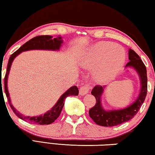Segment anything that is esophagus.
Here are the masks:
<instances>
[{"instance_id":"esophagus-1","label":"esophagus","mask_w":155,"mask_h":155,"mask_svg":"<svg viewBox=\"0 0 155 155\" xmlns=\"http://www.w3.org/2000/svg\"><path fill=\"white\" fill-rule=\"evenodd\" d=\"M90 90V86L89 85H85L79 89V94L81 96H84L88 93Z\"/></svg>"}]
</instances>
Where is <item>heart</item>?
<instances>
[{
	"label": "heart",
	"instance_id": "1",
	"mask_svg": "<svg viewBox=\"0 0 155 155\" xmlns=\"http://www.w3.org/2000/svg\"><path fill=\"white\" fill-rule=\"evenodd\" d=\"M126 54L124 49L110 41H101L85 52L81 66L96 70L94 78L100 83H106L119 74L124 67Z\"/></svg>",
	"mask_w": 155,
	"mask_h": 155
}]
</instances>
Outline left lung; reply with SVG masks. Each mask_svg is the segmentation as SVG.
Instances as JSON below:
<instances>
[{
    "instance_id": "left-lung-1",
    "label": "left lung",
    "mask_w": 155,
    "mask_h": 155,
    "mask_svg": "<svg viewBox=\"0 0 155 155\" xmlns=\"http://www.w3.org/2000/svg\"><path fill=\"white\" fill-rule=\"evenodd\" d=\"M128 59L130 61L126 65V68H132L137 72L140 80V94L133 103L124 108L106 110L103 108L101 103V97L106 87L99 85L94 87L91 94L95 96L96 103L94 107L90 109L89 114L97 124L111 127L127 122L137 114L145 101L147 94L146 68L140 56L132 49L128 50Z\"/></svg>"
}]
</instances>
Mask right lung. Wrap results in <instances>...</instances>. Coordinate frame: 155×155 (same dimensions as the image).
Masks as SVG:
<instances>
[{"mask_svg":"<svg viewBox=\"0 0 155 155\" xmlns=\"http://www.w3.org/2000/svg\"><path fill=\"white\" fill-rule=\"evenodd\" d=\"M63 41L62 38L61 36H58L57 38H52L51 35H40L35 37L26 42L25 44L20 47V48L13 53L11 57H9L8 64H7L6 74L4 78V85H5V92L6 94V96L8 100L9 104L11 107L13 111L17 116L21 120L24 121L28 122L31 124H52V122H54V120L57 119V117L59 116L61 114V110L64 105V100L65 98L70 96H78V90L77 86H72L71 87L64 93L59 98L56 104L52 107V108L46 111L44 114L40 115L39 116H25L18 111L13 105L11 99H10L9 93L8 91V87H7V80H8V77L9 74L10 69L12 64V62L14 61V59L18 55L24 51H32V50H44V51H59L60 48L62 46Z\"/></svg>","mask_w":155,"mask_h":155,"instance_id":"1","label":"right lung"}]
</instances>
